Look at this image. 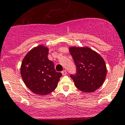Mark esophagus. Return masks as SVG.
<instances>
[{
    "instance_id": "1",
    "label": "esophagus",
    "mask_w": 125,
    "mask_h": 125,
    "mask_svg": "<svg viewBox=\"0 0 125 125\" xmlns=\"http://www.w3.org/2000/svg\"><path fill=\"white\" fill-rule=\"evenodd\" d=\"M62 74L63 75H66V74H67V73H66V70H63V71H62Z\"/></svg>"
}]
</instances>
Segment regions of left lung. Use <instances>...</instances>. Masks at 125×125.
Returning a JSON list of instances; mask_svg holds the SVG:
<instances>
[{
  "label": "left lung",
  "mask_w": 125,
  "mask_h": 125,
  "mask_svg": "<svg viewBox=\"0 0 125 125\" xmlns=\"http://www.w3.org/2000/svg\"><path fill=\"white\" fill-rule=\"evenodd\" d=\"M77 72L70 77L77 88L85 93H93L103 85L107 70L100 54L88 47H70Z\"/></svg>",
  "instance_id": "8db88e82"
}]
</instances>
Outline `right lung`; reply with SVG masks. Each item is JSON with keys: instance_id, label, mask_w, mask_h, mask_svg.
<instances>
[{"instance_id": "add662e5", "label": "right lung", "mask_w": 125, "mask_h": 125, "mask_svg": "<svg viewBox=\"0 0 125 125\" xmlns=\"http://www.w3.org/2000/svg\"><path fill=\"white\" fill-rule=\"evenodd\" d=\"M48 48L39 45L25 56L21 67L23 81L28 89L39 95H47L57 88L61 73L56 72L54 65L48 58Z\"/></svg>"}]
</instances>
